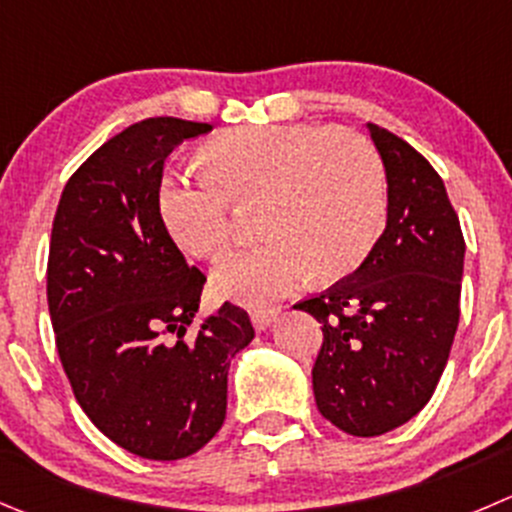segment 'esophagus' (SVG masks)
Returning <instances> with one entry per match:
<instances>
[{
  "instance_id": "esophagus-1",
  "label": "esophagus",
  "mask_w": 512,
  "mask_h": 512,
  "mask_svg": "<svg viewBox=\"0 0 512 512\" xmlns=\"http://www.w3.org/2000/svg\"><path fill=\"white\" fill-rule=\"evenodd\" d=\"M277 315H280V307L260 305V307H252L250 310V320H252V325H255V330H267Z\"/></svg>"
}]
</instances>
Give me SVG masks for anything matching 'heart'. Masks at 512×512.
<instances>
[{
  "label": "heart",
  "mask_w": 512,
  "mask_h": 512,
  "mask_svg": "<svg viewBox=\"0 0 512 512\" xmlns=\"http://www.w3.org/2000/svg\"><path fill=\"white\" fill-rule=\"evenodd\" d=\"M205 177L170 172L157 210L192 257L217 260L235 240V207L260 205L267 240L215 270L222 295L257 302L310 272L340 280L365 262L385 225V167L365 135L345 127H240L200 147Z\"/></svg>",
  "instance_id": "heart-1"
}]
</instances>
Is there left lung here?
<instances>
[{
  "instance_id": "1",
  "label": "left lung",
  "mask_w": 512,
  "mask_h": 512,
  "mask_svg": "<svg viewBox=\"0 0 512 512\" xmlns=\"http://www.w3.org/2000/svg\"><path fill=\"white\" fill-rule=\"evenodd\" d=\"M388 175V225L352 275L295 307L322 325V418L375 438L433 398L460 320L465 240L443 180L415 147L367 124Z\"/></svg>"
}]
</instances>
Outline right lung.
<instances>
[{"instance_id":"1","label":"right lung","mask_w":512,"mask_h":512,"mask_svg":"<svg viewBox=\"0 0 512 512\" xmlns=\"http://www.w3.org/2000/svg\"><path fill=\"white\" fill-rule=\"evenodd\" d=\"M210 130L132 124L69 177L52 222L47 302L72 393L112 443L147 460H182L215 438L230 360L255 337L232 302L187 332L207 277L157 210L167 155Z\"/></svg>"}]
</instances>
